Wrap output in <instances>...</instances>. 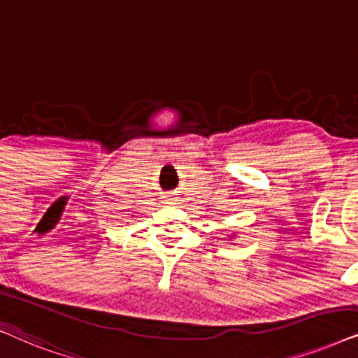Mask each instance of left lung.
I'll use <instances>...</instances> for the list:
<instances>
[{
  "label": "left lung",
  "mask_w": 358,
  "mask_h": 358,
  "mask_svg": "<svg viewBox=\"0 0 358 358\" xmlns=\"http://www.w3.org/2000/svg\"><path fill=\"white\" fill-rule=\"evenodd\" d=\"M234 236H236V234H234V233H231V234H229V236H228V238H231V239H233Z\"/></svg>",
  "instance_id": "1"
}]
</instances>
